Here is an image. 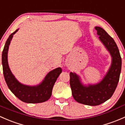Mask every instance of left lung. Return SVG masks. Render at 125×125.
Returning <instances> with one entry per match:
<instances>
[{
  "mask_svg": "<svg viewBox=\"0 0 125 125\" xmlns=\"http://www.w3.org/2000/svg\"><path fill=\"white\" fill-rule=\"evenodd\" d=\"M99 39L111 56V64L102 80L94 84L84 85L80 76L70 73V86L73 98L78 103L90 106L100 105L115 92L120 77L122 59L115 40L100 27H95Z\"/></svg>",
  "mask_w": 125,
  "mask_h": 125,
  "instance_id": "1",
  "label": "left lung"
}]
</instances>
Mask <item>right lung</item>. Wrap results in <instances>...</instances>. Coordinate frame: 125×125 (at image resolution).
Returning <instances> with one entry per match:
<instances>
[{
    "instance_id": "right-lung-1",
    "label": "right lung",
    "mask_w": 125,
    "mask_h": 125,
    "mask_svg": "<svg viewBox=\"0 0 125 125\" xmlns=\"http://www.w3.org/2000/svg\"><path fill=\"white\" fill-rule=\"evenodd\" d=\"M18 31V29L10 35L2 52V63L5 81L10 91L20 100L26 103L44 102L48 100L52 96L54 84L62 70L60 68H57L51 71L42 81L36 86H28L19 82L12 73L8 62L9 46L13 36Z\"/></svg>"
}]
</instances>
